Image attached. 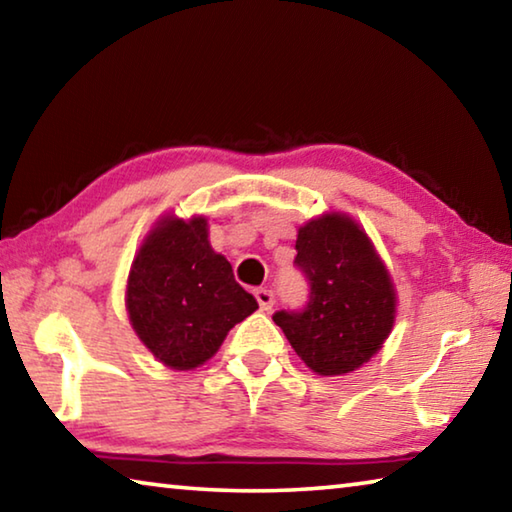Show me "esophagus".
Masks as SVG:
<instances>
[{
	"instance_id": "obj_1",
	"label": "esophagus",
	"mask_w": 512,
	"mask_h": 512,
	"mask_svg": "<svg viewBox=\"0 0 512 512\" xmlns=\"http://www.w3.org/2000/svg\"><path fill=\"white\" fill-rule=\"evenodd\" d=\"M255 298L259 302V307H262L264 311H268L275 305V293L271 289H266V287L255 289Z\"/></svg>"
}]
</instances>
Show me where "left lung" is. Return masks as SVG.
<instances>
[{
	"label": "left lung",
	"mask_w": 512,
	"mask_h": 512,
	"mask_svg": "<svg viewBox=\"0 0 512 512\" xmlns=\"http://www.w3.org/2000/svg\"><path fill=\"white\" fill-rule=\"evenodd\" d=\"M293 266L309 284L300 309L273 314L291 348L318 375H345L366 363L395 318L388 271L359 225L327 214L298 230Z\"/></svg>",
	"instance_id": "obj_1"
}]
</instances>
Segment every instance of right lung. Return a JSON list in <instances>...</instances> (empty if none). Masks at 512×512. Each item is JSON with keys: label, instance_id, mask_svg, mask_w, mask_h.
Wrapping results in <instances>:
<instances>
[{"label": "right lung", "instance_id": "obj_1", "mask_svg": "<svg viewBox=\"0 0 512 512\" xmlns=\"http://www.w3.org/2000/svg\"><path fill=\"white\" fill-rule=\"evenodd\" d=\"M126 307L137 336L169 368L192 370L257 309L207 241V221L164 219L137 253Z\"/></svg>", "mask_w": 512, "mask_h": 512}]
</instances>
